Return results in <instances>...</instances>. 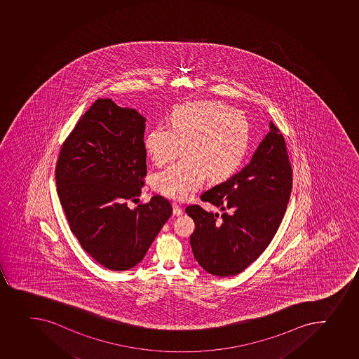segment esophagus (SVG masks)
Listing matches in <instances>:
<instances>
[{"label": "esophagus", "instance_id": "obj_1", "mask_svg": "<svg viewBox=\"0 0 359 359\" xmlns=\"http://www.w3.org/2000/svg\"><path fill=\"white\" fill-rule=\"evenodd\" d=\"M172 209H174L175 216H182L183 210H182L181 205H178L177 203H172Z\"/></svg>", "mask_w": 359, "mask_h": 359}]
</instances>
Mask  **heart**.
Masks as SVG:
<instances>
[{"mask_svg": "<svg viewBox=\"0 0 359 359\" xmlns=\"http://www.w3.org/2000/svg\"><path fill=\"white\" fill-rule=\"evenodd\" d=\"M251 129L248 118L219 101H195L171 111L169 127L157 126L147 135L146 149L157 167L184 160L157 174L154 188L162 195L187 201L206 177L223 181L239 169L248 155Z\"/></svg>", "mask_w": 359, "mask_h": 359, "instance_id": "heart-1", "label": "heart"}]
</instances>
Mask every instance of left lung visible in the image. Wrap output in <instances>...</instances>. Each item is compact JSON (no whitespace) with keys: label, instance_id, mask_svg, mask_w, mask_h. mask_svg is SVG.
I'll list each match as a JSON object with an SVG mask.
<instances>
[{"label":"left lung","instance_id":"1","mask_svg":"<svg viewBox=\"0 0 359 359\" xmlns=\"http://www.w3.org/2000/svg\"><path fill=\"white\" fill-rule=\"evenodd\" d=\"M292 170L285 139L274 123L250 163L201 196L223 211L190 205L196 224L190 245L196 262L215 276H233L262 255L278 231L290 197Z\"/></svg>","mask_w":359,"mask_h":359}]
</instances>
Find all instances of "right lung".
Wrapping results in <instances>:
<instances>
[{
    "label": "right lung",
    "mask_w": 359,
    "mask_h": 359,
    "mask_svg": "<svg viewBox=\"0 0 359 359\" xmlns=\"http://www.w3.org/2000/svg\"><path fill=\"white\" fill-rule=\"evenodd\" d=\"M146 118L111 99H97L60 149V204L81 248L104 269L127 271L146 255L172 208L153 196L135 209L147 175Z\"/></svg>",
    "instance_id": "obj_1"
}]
</instances>
